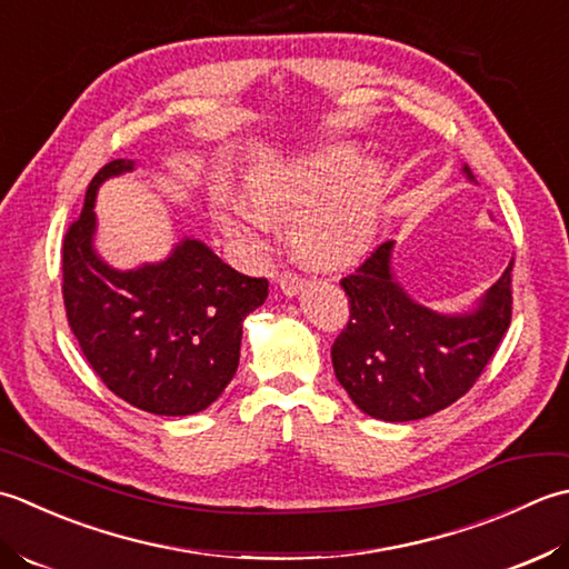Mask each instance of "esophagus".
I'll list each match as a JSON object with an SVG mask.
<instances>
[{"mask_svg":"<svg viewBox=\"0 0 569 569\" xmlns=\"http://www.w3.org/2000/svg\"><path fill=\"white\" fill-rule=\"evenodd\" d=\"M277 284H280V289L284 295L295 297L301 287H305V277L297 274V272H282L280 277H277Z\"/></svg>","mask_w":569,"mask_h":569,"instance_id":"esophagus-1","label":"esophagus"}]
</instances>
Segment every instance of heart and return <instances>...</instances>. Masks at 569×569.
Here are the masks:
<instances>
[{
  "label": "heart",
  "instance_id": "b5f03b06",
  "mask_svg": "<svg viewBox=\"0 0 569 569\" xmlns=\"http://www.w3.org/2000/svg\"><path fill=\"white\" fill-rule=\"evenodd\" d=\"M386 169L378 161H358L351 144L323 147L319 152L270 164L248 183L250 201H233L226 226L236 236L254 238L272 220H295L292 240L307 260L321 268H341L373 242L382 201Z\"/></svg>",
  "mask_w": 569,
  "mask_h": 569
}]
</instances>
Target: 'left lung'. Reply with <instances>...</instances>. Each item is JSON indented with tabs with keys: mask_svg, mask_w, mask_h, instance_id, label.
<instances>
[{
	"mask_svg": "<svg viewBox=\"0 0 569 569\" xmlns=\"http://www.w3.org/2000/svg\"><path fill=\"white\" fill-rule=\"evenodd\" d=\"M463 173L473 181L469 167ZM392 246L382 242L341 280L351 317L331 346V363L358 410L410 422L449 408L483 373L511 327L513 260L477 307L447 317L400 287L390 268Z\"/></svg>",
	"mask_w": 569,
	"mask_h": 569,
	"instance_id": "left-lung-1",
	"label": "left lung"
}]
</instances>
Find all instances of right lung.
<instances>
[{
    "label": "right lung",
    "instance_id": "add662e5",
    "mask_svg": "<svg viewBox=\"0 0 569 569\" xmlns=\"http://www.w3.org/2000/svg\"><path fill=\"white\" fill-rule=\"evenodd\" d=\"M132 169V159L102 167L86 191L83 211L68 226V327L114 396L152 415H193L233 380L242 321L268 299V280L240 274L193 238H183L157 264L110 268L92 248V206L102 181Z\"/></svg>",
    "mask_w": 569,
    "mask_h": 569
}]
</instances>
